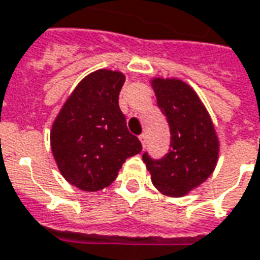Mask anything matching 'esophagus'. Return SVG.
I'll return each instance as SVG.
<instances>
[{
	"label": "esophagus",
	"mask_w": 260,
	"mask_h": 260,
	"mask_svg": "<svg viewBox=\"0 0 260 260\" xmlns=\"http://www.w3.org/2000/svg\"><path fill=\"white\" fill-rule=\"evenodd\" d=\"M139 139H141L142 146L145 147V145H146V135H145V134H142V135L139 136Z\"/></svg>",
	"instance_id": "34e87169"
}]
</instances>
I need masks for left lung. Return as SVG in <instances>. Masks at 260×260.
Returning a JSON list of instances; mask_svg holds the SVG:
<instances>
[{
	"label": "left lung",
	"instance_id": "8db88e82",
	"mask_svg": "<svg viewBox=\"0 0 260 260\" xmlns=\"http://www.w3.org/2000/svg\"><path fill=\"white\" fill-rule=\"evenodd\" d=\"M157 106L167 117L170 152L160 160L145 153L142 158L153 185L170 198L188 195L212 175L218 160L217 132L196 91L177 78L150 80Z\"/></svg>",
	"mask_w": 260,
	"mask_h": 260
}]
</instances>
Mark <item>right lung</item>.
Returning a JSON list of instances; mask_svg holds the SVG:
<instances>
[{
    "label": "right lung",
    "instance_id": "obj_1",
    "mask_svg": "<svg viewBox=\"0 0 260 260\" xmlns=\"http://www.w3.org/2000/svg\"><path fill=\"white\" fill-rule=\"evenodd\" d=\"M125 75L99 69L80 80L55 117L50 145L71 185L97 192L111 185L128 157L142 152L118 106Z\"/></svg>",
    "mask_w": 260,
    "mask_h": 260
}]
</instances>
